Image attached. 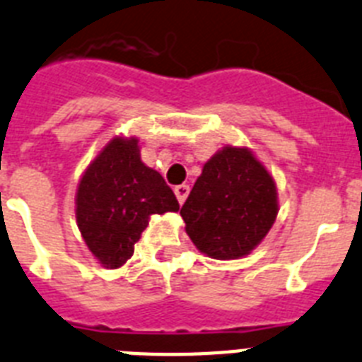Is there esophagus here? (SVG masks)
<instances>
[{
	"label": "esophagus",
	"instance_id": "esophagus-1",
	"mask_svg": "<svg viewBox=\"0 0 362 362\" xmlns=\"http://www.w3.org/2000/svg\"><path fill=\"white\" fill-rule=\"evenodd\" d=\"M174 192H175V197H177V202L185 203L188 192H190V187H188V185H177V187L174 188Z\"/></svg>",
	"mask_w": 362,
	"mask_h": 362
}]
</instances>
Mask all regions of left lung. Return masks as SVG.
Masks as SVG:
<instances>
[{"instance_id":"left-lung-1","label":"left lung","mask_w":362,"mask_h":362,"mask_svg":"<svg viewBox=\"0 0 362 362\" xmlns=\"http://www.w3.org/2000/svg\"><path fill=\"white\" fill-rule=\"evenodd\" d=\"M276 212L273 177L251 151L233 146L205 163L181 206L194 245L218 260L249 255L269 233Z\"/></svg>"}]
</instances>
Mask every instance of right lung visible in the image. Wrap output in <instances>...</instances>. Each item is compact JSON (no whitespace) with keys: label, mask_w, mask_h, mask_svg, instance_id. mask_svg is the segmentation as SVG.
Here are the masks:
<instances>
[{"label":"right lung","mask_w":362,"mask_h":362,"mask_svg":"<svg viewBox=\"0 0 362 362\" xmlns=\"http://www.w3.org/2000/svg\"><path fill=\"white\" fill-rule=\"evenodd\" d=\"M177 211L163 175L141 160L137 139H113L86 170L76 192L82 238L110 269L132 258L151 214Z\"/></svg>","instance_id":"obj_1"}]
</instances>
